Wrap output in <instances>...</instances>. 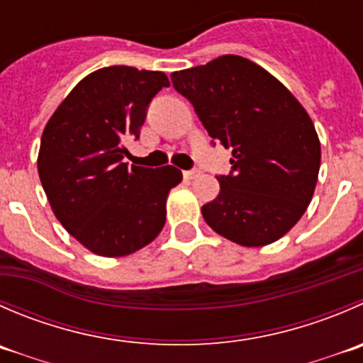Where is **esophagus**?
<instances>
[{
    "mask_svg": "<svg viewBox=\"0 0 363 363\" xmlns=\"http://www.w3.org/2000/svg\"><path fill=\"white\" fill-rule=\"evenodd\" d=\"M200 175V170H186L184 172V179L191 181V179H196Z\"/></svg>",
    "mask_w": 363,
    "mask_h": 363,
    "instance_id": "1",
    "label": "esophagus"
}]
</instances>
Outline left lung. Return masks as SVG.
Wrapping results in <instances>:
<instances>
[{
  "label": "left lung",
  "mask_w": 363,
  "mask_h": 363,
  "mask_svg": "<svg viewBox=\"0 0 363 363\" xmlns=\"http://www.w3.org/2000/svg\"><path fill=\"white\" fill-rule=\"evenodd\" d=\"M214 142L232 149L220 193L202 207L214 232L241 246L275 242L311 203L321 164L318 133L296 97L242 56L172 72Z\"/></svg>",
  "instance_id": "obj_1"
}]
</instances>
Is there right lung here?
<instances>
[{"mask_svg":"<svg viewBox=\"0 0 363 363\" xmlns=\"http://www.w3.org/2000/svg\"><path fill=\"white\" fill-rule=\"evenodd\" d=\"M163 86L170 81L157 70L104 67L72 88L42 133L37 164L52 213L97 255H129L164 227L167 196L182 172L122 161Z\"/></svg>","mask_w":363,"mask_h":363,"instance_id":"add662e5","label":"right lung"}]
</instances>
